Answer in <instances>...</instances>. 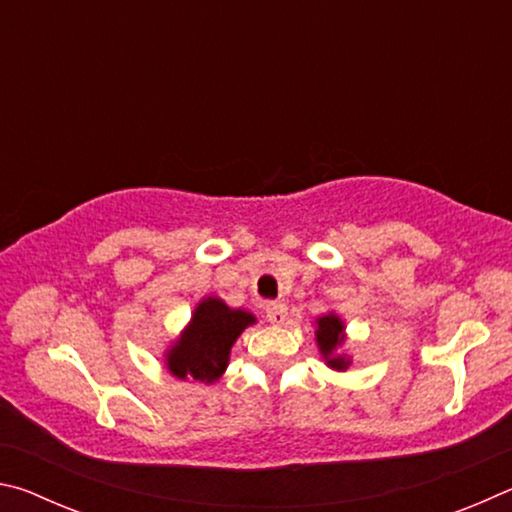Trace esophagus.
I'll return each mask as SVG.
<instances>
[{
    "mask_svg": "<svg viewBox=\"0 0 512 512\" xmlns=\"http://www.w3.org/2000/svg\"><path fill=\"white\" fill-rule=\"evenodd\" d=\"M287 316H289V311H287V305H284V302H268V305H266L268 323L284 325V320H287Z\"/></svg>",
    "mask_w": 512,
    "mask_h": 512,
    "instance_id": "obj_1",
    "label": "esophagus"
}]
</instances>
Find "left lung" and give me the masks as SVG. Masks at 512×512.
Here are the masks:
<instances>
[{
	"label": "left lung",
	"instance_id": "8db88e82",
	"mask_svg": "<svg viewBox=\"0 0 512 512\" xmlns=\"http://www.w3.org/2000/svg\"><path fill=\"white\" fill-rule=\"evenodd\" d=\"M316 341H318V348H320V352H323V357H325L329 368H336V370L348 368V363H350L348 359L341 357V354H336L334 357L336 348L343 343V323L339 316L327 314V316L318 318Z\"/></svg>",
	"mask_w": 512,
	"mask_h": 512
}]
</instances>
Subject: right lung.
<instances>
[{"label": "right lung", "mask_w": 512, "mask_h": 512, "mask_svg": "<svg viewBox=\"0 0 512 512\" xmlns=\"http://www.w3.org/2000/svg\"><path fill=\"white\" fill-rule=\"evenodd\" d=\"M253 323L255 316L248 311L230 309L219 298H205L194 309L192 323L183 336L167 352V368L171 375L212 384L228 366L232 343Z\"/></svg>", "instance_id": "obj_1"}]
</instances>
